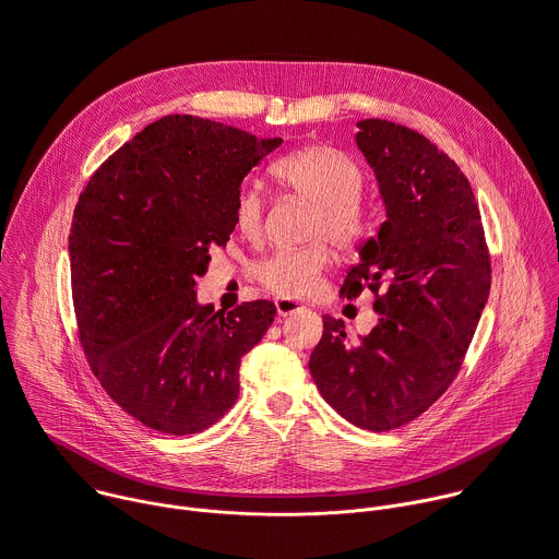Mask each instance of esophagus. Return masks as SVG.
Wrapping results in <instances>:
<instances>
[{
  "instance_id": "1",
  "label": "esophagus",
  "mask_w": 559,
  "mask_h": 559,
  "mask_svg": "<svg viewBox=\"0 0 559 559\" xmlns=\"http://www.w3.org/2000/svg\"><path fill=\"white\" fill-rule=\"evenodd\" d=\"M275 308H277V314L280 317H288V314H295V312H299V310H304V306L301 304H297V301H293V299H275Z\"/></svg>"
}]
</instances>
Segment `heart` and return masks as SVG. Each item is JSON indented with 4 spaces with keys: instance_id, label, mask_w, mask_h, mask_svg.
Instances as JSON below:
<instances>
[{
    "instance_id": "obj_1",
    "label": "heart",
    "mask_w": 559,
    "mask_h": 559,
    "mask_svg": "<svg viewBox=\"0 0 559 559\" xmlns=\"http://www.w3.org/2000/svg\"><path fill=\"white\" fill-rule=\"evenodd\" d=\"M284 190L312 205L308 238L301 249H282L258 262L255 280L271 293L297 299L317 288L330 264L332 242L338 251L356 249L369 231V214L360 201L365 177L360 166L332 146L299 148L273 166ZM234 225L240 236L255 240L264 225V201L255 186H242L234 199Z\"/></svg>"
}]
</instances>
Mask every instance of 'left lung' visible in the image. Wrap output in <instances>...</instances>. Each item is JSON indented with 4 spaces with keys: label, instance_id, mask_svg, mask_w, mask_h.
Instances as JSON below:
<instances>
[{
    "label": "left lung",
    "instance_id": "1",
    "mask_svg": "<svg viewBox=\"0 0 559 559\" xmlns=\"http://www.w3.org/2000/svg\"><path fill=\"white\" fill-rule=\"evenodd\" d=\"M386 218L360 247L341 295H373L376 328L349 343L323 317L310 373L323 400L358 428L384 432L432 406L456 378L489 297L491 266L472 188L430 140L389 120H360Z\"/></svg>",
    "mask_w": 559,
    "mask_h": 559
}]
</instances>
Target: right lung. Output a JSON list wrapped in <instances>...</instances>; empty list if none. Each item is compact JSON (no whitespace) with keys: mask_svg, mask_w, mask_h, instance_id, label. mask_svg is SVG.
Segmentation results:
<instances>
[{"mask_svg":"<svg viewBox=\"0 0 559 559\" xmlns=\"http://www.w3.org/2000/svg\"><path fill=\"white\" fill-rule=\"evenodd\" d=\"M282 144L194 116H166L90 179L70 231L81 343L111 400L148 428L201 432L238 400L240 360L275 319L266 299L229 312L197 301L234 199Z\"/></svg>","mask_w":559,"mask_h":559,"instance_id":"1","label":"right lung"}]
</instances>
